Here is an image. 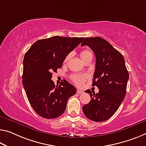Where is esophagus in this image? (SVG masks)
<instances>
[{
  "mask_svg": "<svg viewBox=\"0 0 146 146\" xmlns=\"http://www.w3.org/2000/svg\"><path fill=\"white\" fill-rule=\"evenodd\" d=\"M77 93L79 94V95H80V94L84 93V91H82V90H77Z\"/></svg>",
  "mask_w": 146,
  "mask_h": 146,
  "instance_id": "esophagus-1",
  "label": "esophagus"
}]
</instances>
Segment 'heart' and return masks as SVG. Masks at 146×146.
<instances>
[{
	"label": "heart",
	"instance_id": "b5f03b06",
	"mask_svg": "<svg viewBox=\"0 0 146 146\" xmlns=\"http://www.w3.org/2000/svg\"><path fill=\"white\" fill-rule=\"evenodd\" d=\"M70 57V55H68L65 58L64 61L66 62L67 60L69 59ZM80 57L83 61L85 62L87 60H88L90 58H93V54L89 50H84L80 53ZM87 78L86 75H78V74H74L71 76V79L72 82L74 83L76 85L78 86H82L84 83L85 82Z\"/></svg>",
	"mask_w": 146,
	"mask_h": 146
}]
</instances>
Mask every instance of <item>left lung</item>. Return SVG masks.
<instances>
[{
  "label": "left lung",
  "mask_w": 146,
  "mask_h": 146,
  "mask_svg": "<svg viewBox=\"0 0 146 146\" xmlns=\"http://www.w3.org/2000/svg\"><path fill=\"white\" fill-rule=\"evenodd\" d=\"M88 46L96 57L93 86L99 89L98 93L86 90L91 101L82 107L84 115L91 121H104L117 110L126 95L129 78L121 53L100 37L86 38L81 46Z\"/></svg>",
  "instance_id": "1"
}]
</instances>
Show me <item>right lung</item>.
<instances>
[{"label":"right lung","mask_w":146,"mask_h":146,"mask_svg":"<svg viewBox=\"0 0 146 146\" xmlns=\"http://www.w3.org/2000/svg\"><path fill=\"white\" fill-rule=\"evenodd\" d=\"M84 39L56 36L39 40L25 55L22 82L29 103L41 117H59L65 111L68 98L76 93V89L67 81L55 86L51 78Z\"/></svg>","instance_id":"right-lung-1"}]
</instances>
